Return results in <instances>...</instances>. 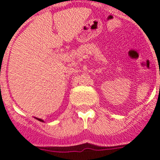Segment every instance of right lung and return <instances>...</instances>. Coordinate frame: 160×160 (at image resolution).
<instances>
[{"mask_svg": "<svg viewBox=\"0 0 160 160\" xmlns=\"http://www.w3.org/2000/svg\"><path fill=\"white\" fill-rule=\"evenodd\" d=\"M35 118H36V117H35ZM36 119H37V120H39V121H41V122H45L43 120V119H39V118H36Z\"/></svg>", "mask_w": 160, "mask_h": 160, "instance_id": "1", "label": "right lung"}]
</instances>
